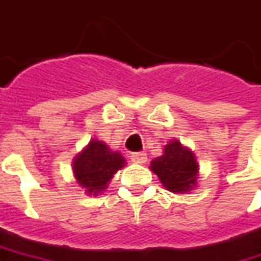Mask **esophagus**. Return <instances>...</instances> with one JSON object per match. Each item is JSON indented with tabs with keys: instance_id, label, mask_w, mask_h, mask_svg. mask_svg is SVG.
Instances as JSON below:
<instances>
[{
	"instance_id": "esophagus-1",
	"label": "esophagus",
	"mask_w": 261,
	"mask_h": 261,
	"mask_svg": "<svg viewBox=\"0 0 261 261\" xmlns=\"http://www.w3.org/2000/svg\"><path fill=\"white\" fill-rule=\"evenodd\" d=\"M131 161L134 162V164H146V161H147V154L144 152H139V153H133L131 154Z\"/></svg>"
}]
</instances>
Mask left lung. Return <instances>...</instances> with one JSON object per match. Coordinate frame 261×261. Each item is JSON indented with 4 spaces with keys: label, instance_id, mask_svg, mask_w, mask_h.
I'll return each instance as SVG.
<instances>
[{
    "label": "left lung",
    "instance_id": "left-lung-1",
    "mask_svg": "<svg viewBox=\"0 0 261 261\" xmlns=\"http://www.w3.org/2000/svg\"><path fill=\"white\" fill-rule=\"evenodd\" d=\"M150 171L171 193L188 194L197 187L198 164L196 154L178 140L165 144L164 153L150 162Z\"/></svg>",
    "mask_w": 261,
    "mask_h": 261
}]
</instances>
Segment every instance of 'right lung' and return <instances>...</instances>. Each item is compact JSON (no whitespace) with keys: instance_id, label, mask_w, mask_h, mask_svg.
<instances>
[{"instance_id":"add662e5","label":"right lung","mask_w":261,"mask_h":261,"mask_svg":"<svg viewBox=\"0 0 261 261\" xmlns=\"http://www.w3.org/2000/svg\"><path fill=\"white\" fill-rule=\"evenodd\" d=\"M125 164L127 161L121 153L109 149L107 143L92 139L74 156V179L86 194L97 196L108 188L109 181Z\"/></svg>"}]
</instances>
